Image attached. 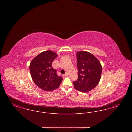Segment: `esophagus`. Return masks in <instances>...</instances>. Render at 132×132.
Instances as JSON below:
<instances>
[{
    "instance_id": "1",
    "label": "esophagus",
    "mask_w": 132,
    "mask_h": 132,
    "mask_svg": "<svg viewBox=\"0 0 132 132\" xmlns=\"http://www.w3.org/2000/svg\"><path fill=\"white\" fill-rule=\"evenodd\" d=\"M67 75H68V73H66L65 74H63V76H64V77L67 76Z\"/></svg>"
}]
</instances>
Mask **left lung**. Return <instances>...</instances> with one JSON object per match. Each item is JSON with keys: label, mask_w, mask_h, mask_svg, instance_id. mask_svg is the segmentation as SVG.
Masks as SVG:
<instances>
[{"label": "left lung", "mask_w": 132, "mask_h": 132, "mask_svg": "<svg viewBox=\"0 0 132 132\" xmlns=\"http://www.w3.org/2000/svg\"><path fill=\"white\" fill-rule=\"evenodd\" d=\"M78 78L73 82L76 89L86 93L94 88L101 80L102 66L99 60L87 51L77 53Z\"/></svg>", "instance_id": "8db88e82"}]
</instances>
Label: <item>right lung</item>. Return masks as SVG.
I'll use <instances>...</instances> for the list:
<instances>
[{"label": "right lung", "instance_id": "obj_1", "mask_svg": "<svg viewBox=\"0 0 132 132\" xmlns=\"http://www.w3.org/2000/svg\"><path fill=\"white\" fill-rule=\"evenodd\" d=\"M57 56L51 50L41 52L35 57L30 65L31 78L38 87L44 91H51L58 88L62 78L57 74L52 63Z\"/></svg>", "mask_w": 132, "mask_h": 132}]
</instances>
